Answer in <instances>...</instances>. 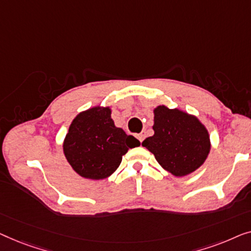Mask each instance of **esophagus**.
Returning a JSON list of instances; mask_svg holds the SVG:
<instances>
[{
    "mask_svg": "<svg viewBox=\"0 0 251 251\" xmlns=\"http://www.w3.org/2000/svg\"><path fill=\"white\" fill-rule=\"evenodd\" d=\"M144 137H146V134H144V133H140V134H137V139H139L140 142H142V141L144 140Z\"/></svg>",
    "mask_w": 251,
    "mask_h": 251,
    "instance_id": "34e87169",
    "label": "esophagus"
}]
</instances>
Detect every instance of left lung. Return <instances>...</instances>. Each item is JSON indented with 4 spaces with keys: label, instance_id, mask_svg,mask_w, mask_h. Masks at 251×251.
Instances as JSON below:
<instances>
[{
    "label": "left lung",
    "instance_id": "1",
    "mask_svg": "<svg viewBox=\"0 0 251 251\" xmlns=\"http://www.w3.org/2000/svg\"><path fill=\"white\" fill-rule=\"evenodd\" d=\"M154 134L142 142L166 171L181 177L191 174L207 159L210 139L196 116L158 105L153 110Z\"/></svg>",
    "mask_w": 251,
    "mask_h": 251
}]
</instances>
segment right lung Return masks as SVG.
<instances>
[{"instance_id": "obj_1", "label": "right lung", "mask_w": 251, "mask_h": 251, "mask_svg": "<svg viewBox=\"0 0 251 251\" xmlns=\"http://www.w3.org/2000/svg\"><path fill=\"white\" fill-rule=\"evenodd\" d=\"M140 141L115 126L109 107H93L74 118L63 141V153L82 177L103 179L121 165L123 156Z\"/></svg>"}]
</instances>
